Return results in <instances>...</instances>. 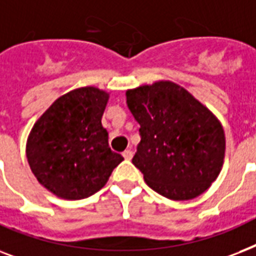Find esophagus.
<instances>
[{"instance_id":"34e87169","label":"esophagus","mask_w":256,"mask_h":256,"mask_svg":"<svg viewBox=\"0 0 256 256\" xmlns=\"http://www.w3.org/2000/svg\"><path fill=\"white\" fill-rule=\"evenodd\" d=\"M122 156H124V159L126 160H130L132 159V156H134V152L130 150H126L122 152Z\"/></svg>"}]
</instances>
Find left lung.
Segmentation results:
<instances>
[{"label": "left lung", "mask_w": 256, "mask_h": 256, "mask_svg": "<svg viewBox=\"0 0 256 256\" xmlns=\"http://www.w3.org/2000/svg\"><path fill=\"white\" fill-rule=\"evenodd\" d=\"M140 124L134 167L154 191L172 200L203 194L219 175L226 150L220 122L179 85L159 81L126 90Z\"/></svg>", "instance_id": "left-lung-1"}]
</instances>
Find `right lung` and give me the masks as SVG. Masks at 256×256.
<instances>
[{
    "mask_svg": "<svg viewBox=\"0 0 256 256\" xmlns=\"http://www.w3.org/2000/svg\"><path fill=\"white\" fill-rule=\"evenodd\" d=\"M108 94L86 86L57 98L38 118L26 158L40 183L62 199L89 198L106 186L124 158L110 148L101 126Z\"/></svg>",
    "mask_w": 256,
    "mask_h": 256,
    "instance_id": "obj_1",
    "label": "right lung"
}]
</instances>
